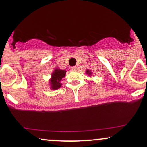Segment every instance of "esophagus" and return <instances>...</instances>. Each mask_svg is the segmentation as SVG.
Masks as SVG:
<instances>
[{
  "instance_id": "obj_1",
  "label": "esophagus",
  "mask_w": 147,
  "mask_h": 147,
  "mask_svg": "<svg viewBox=\"0 0 147 147\" xmlns=\"http://www.w3.org/2000/svg\"><path fill=\"white\" fill-rule=\"evenodd\" d=\"M71 70L72 71H76V70H77V66H72L71 67Z\"/></svg>"
}]
</instances>
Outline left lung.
Returning a JSON list of instances; mask_svg holds the SVG:
<instances>
[{"mask_svg":"<svg viewBox=\"0 0 147 147\" xmlns=\"http://www.w3.org/2000/svg\"><path fill=\"white\" fill-rule=\"evenodd\" d=\"M86 73L87 75L89 76V77H91V76H92V72L90 70H86Z\"/></svg>","mask_w":147,"mask_h":147,"instance_id":"1","label":"left lung"}]
</instances>
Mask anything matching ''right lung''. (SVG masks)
Here are the masks:
<instances>
[{
  "label": "right lung",
  "instance_id": "obj_1",
  "mask_svg": "<svg viewBox=\"0 0 147 147\" xmlns=\"http://www.w3.org/2000/svg\"><path fill=\"white\" fill-rule=\"evenodd\" d=\"M65 73L66 70H61L59 68L54 69L49 80V86L51 90H55L61 88L62 85L61 80L63 77H65Z\"/></svg>",
  "mask_w": 147,
  "mask_h": 147
}]
</instances>
